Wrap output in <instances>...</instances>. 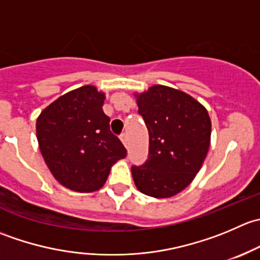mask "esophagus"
<instances>
[{"label": "esophagus", "instance_id": "esophagus-1", "mask_svg": "<svg viewBox=\"0 0 260 260\" xmlns=\"http://www.w3.org/2000/svg\"><path fill=\"white\" fill-rule=\"evenodd\" d=\"M120 141H122L123 145H124L125 147H127V143H128V137H127V135H125V133H122V135H120Z\"/></svg>", "mask_w": 260, "mask_h": 260}]
</instances>
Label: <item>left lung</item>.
Listing matches in <instances>:
<instances>
[{
  "instance_id": "1",
  "label": "left lung",
  "mask_w": 260,
  "mask_h": 260,
  "mask_svg": "<svg viewBox=\"0 0 260 260\" xmlns=\"http://www.w3.org/2000/svg\"><path fill=\"white\" fill-rule=\"evenodd\" d=\"M149 135L148 159L132 166L136 187L156 199L185 190L200 171L211 140V119L190 94L166 85L135 93Z\"/></svg>"
}]
</instances>
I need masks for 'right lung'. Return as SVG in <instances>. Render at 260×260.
Wrapping results in <instances>:
<instances>
[{"mask_svg": "<svg viewBox=\"0 0 260 260\" xmlns=\"http://www.w3.org/2000/svg\"><path fill=\"white\" fill-rule=\"evenodd\" d=\"M106 93L84 85L59 96L36 119L39 148L52 176L78 192L106 183L112 166L127 156L104 114Z\"/></svg>", "mask_w": 260, "mask_h": 260, "instance_id": "add662e5", "label": "right lung"}]
</instances>
